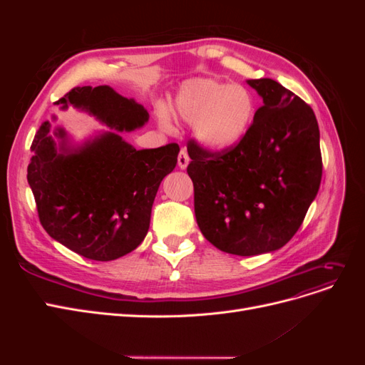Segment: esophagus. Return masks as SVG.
Returning a JSON list of instances; mask_svg holds the SVG:
<instances>
[{
    "mask_svg": "<svg viewBox=\"0 0 365 365\" xmlns=\"http://www.w3.org/2000/svg\"><path fill=\"white\" fill-rule=\"evenodd\" d=\"M189 161H190L189 153H187L185 149H181V150H180V155H178V165H180V169H185L187 165H189Z\"/></svg>",
    "mask_w": 365,
    "mask_h": 365,
    "instance_id": "esophagus-1",
    "label": "esophagus"
}]
</instances>
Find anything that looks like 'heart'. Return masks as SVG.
I'll return each instance as SVG.
<instances>
[{"label":"heart","mask_w":365,"mask_h":365,"mask_svg":"<svg viewBox=\"0 0 365 365\" xmlns=\"http://www.w3.org/2000/svg\"><path fill=\"white\" fill-rule=\"evenodd\" d=\"M173 115L195 125L196 138L210 150H228L245 138L256 115V98L245 85L215 79H192L180 86L172 103ZM160 125L173 130L165 109L158 111Z\"/></svg>","instance_id":"heart-1"}]
</instances>
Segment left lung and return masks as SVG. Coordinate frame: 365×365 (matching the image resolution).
Here are the masks:
<instances>
[{"label": "left lung", "instance_id": "left-lung-1", "mask_svg": "<svg viewBox=\"0 0 365 365\" xmlns=\"http://www.w3.org/2000/svg\"><path fill=\"white\" fill-rule=\"evenodd\" d=\"M247 82L263 105L245 138L220 152L193 140L187 145L197 227L210 244L236 256H257L288 244L323 173L312 108L272 79Z\"/></svg>", "mask_w": 365, "mask_h": 365}]
</instances>
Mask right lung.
<instances>
[{
	"label": "right lung",
	"mask_w": 365,
	"mask_h": 365,
	"mask_svg": "<svg viewBox=\"0 0 365 365\" xmlns=\"http://www.w3.org/2000/svg\"><path fill=\"white\" fill-rule=\"evenodd\" d=\"M94 115L108 128L130 132L149 113L111 86H76L56 102ZM54 118V117H53ZM43 121L31 143L27 180L43 230L81 256L108 262L134 251L146 237L153 200L178 161L180 146L137 150L106 130L71 146L63 128L50 135Z\"/></svg>",
	"instance_id": "right-lung-1"
}]
</instances>
